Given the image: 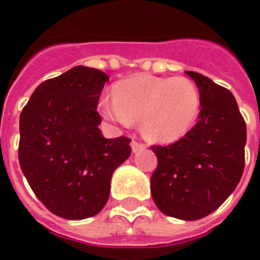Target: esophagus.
Here are the masks:
<instances>
[{"mask_svg": "<svg viewBox=\"0 0 260 260\" xmlns=\"http://www.w3.org/2000/svg\"><path fill=\"white\" fill-rule=\"evenodd\" d=\"M131 147H132V152L136 153L139 152V150H142V149L145 147V145H143V143H139V142L134 139V141L131 142Z\"/></svg>", "mask_w": 260, "mask_h": 260, "instance_id": "34e87169", "label": "esophagus"}]
</instances>
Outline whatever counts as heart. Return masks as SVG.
<instances>
[{"instance_id": "obj_1", "label": "heart", "mask_w": 260, "mask_h": 260, "mask_svg": "<svg viewBox=\"0 0 260 260\" xmlns=\"http://www.w3.org/2000/svg\"><path fill=\"white\" fill-rule=\"evenodd\" d=\"M114 97H103L99 111L108 121L131 126L141 118L143 134L153 141L173 142L192 129L201 113V93L188 78L135 75L118 80Z\"/></svg>"}]
</instances>
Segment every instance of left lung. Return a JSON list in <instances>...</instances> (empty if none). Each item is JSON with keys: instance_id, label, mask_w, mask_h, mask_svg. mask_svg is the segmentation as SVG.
<instances>
[{"instance_id": "left-lung-1", "label": "left lung", "mask_w": 260, "mask_h": 260, "mask_svg": "<svg viewBox=\"0 0 260 260\" xmlns=\"http://www.w3.org/2000/svg\"><path fill=\"white\" fill-rule=\"evenodd\" d=\"M185 74L201 93L199 118L180 141L152 146L157 169L150 189L160 212L192 221L218 209L238 185L245 164L246 125L231 91L205 75Z\"/></svg>"}]
</instances>
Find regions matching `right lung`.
Listing matches in <instances>:
<instances>
[{
    "mask_svg": "<svg viewBox=\"0 0 260 260\" xmlns=\"http://www.w3.org/2000/svg\"><path fill=\"white\" fill-rule=\"evenodd\" d=\"M108 75L74 67L44 80L19 118V164L44 206L68 220L100 213L114 170L131 154V139L104 138L97 103Z\"/></svg>",
    "mask_w": 260,
    "mask_h": 260,
    "instance_id": "1",
    "label": "right lung"
}]
</instances>
